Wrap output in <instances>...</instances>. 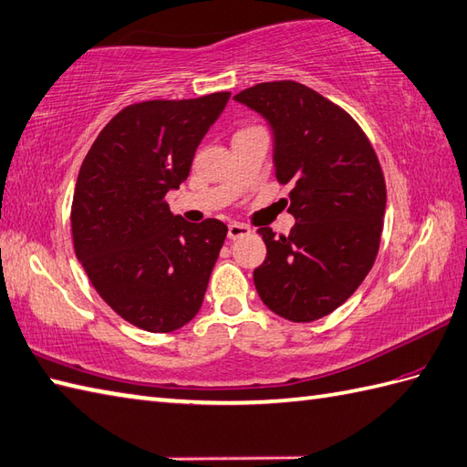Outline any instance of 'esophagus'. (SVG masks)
<instances>
[{
    "mask_svg": "<svg viewBox=\"0 0 467 467\" xmlns=\"http://www.w3.org/2000/svg\"><path fill=\"white\" fill-rule=\"evenodd\" d=\"M250 232H252V230H250V227H247L245 223H237V222H234V223L227 225V237H230V240H237V237L247 235Z\"/></svg>",
    "mask_w": 467,
    "mask_h": 467,
    "instance_id": "obj_1",
    "label": "esophagus"
}]
</instances>
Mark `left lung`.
<instances>
[{
    "label": "left lung",
    "instance_id": "obj_1",
    "mask_svg": "<svg viewBox=\"0 0 467 467\" xmlns=\"http://www.w3.org/2000/svg\"><path fill=\"white\" fill-rule=\"evenodd\" d=\"M237 101L269 121L275 178L292 183L289 235L260 227L267 255L254 272L274 314L307 324L356 292L379 252L386 180L359 123L346 109L292 79L264 81Z\"/></svg>",
    "mask_w": 467,
    "mask_h": 467
}]
</instances>
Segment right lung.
<instances>
[{
	"mask_svg": "<svg viewBox=\"0 0 467 467\" xmlns=\"http://www.w3.org/2000/svg\"><path fill=\"white\" fill-rule=\"evenodd\" d=\"M230 96L131 103L99 131L79 168L69 215L78 260L113 312L153 334L200 312L225 242L223 222H185L165 193L188 180Z\"/></svg>",
	"mask_w": 467,
	"mask_h": 467,
	"instance_id": "obj_1",
	"label": "right lung"
}]
</instances>
